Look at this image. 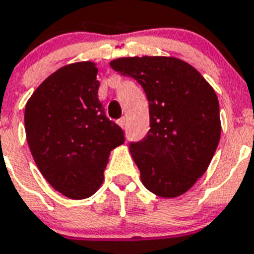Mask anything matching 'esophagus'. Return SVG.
<instances>
[{
    "mask_svg": "<svg viewBox=\"0 0 254 254\" xmlns=\"http://www.w3.org/2000/svg\"><path fill=\"white\" fill-rule=\"evenodd\" d=\"M118 125L121 126V127H122L123 129H125V128H126V119H125V118L118 119Z\"/></svg>",
    "mask_w": 254,
    "mask_h": 254,
    "instance_id": "esophagus-1",
    "label": "esophagus"
}]
</instances>
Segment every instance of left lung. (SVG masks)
I'll list each match as a JSON object with an SVG mask.
<instances>
[{"mask_svg":"<svg viewBox=\"0 0 254 254\" xmlns=\"http://www.w3.org/2000/svg\"><path fill=\"white\" fill-rule=\"evenodd\" d=\"M110 66L135 79L149 101V131L129 142L142 184L165 198L186 193L204 175L221 137L214 89L174 57L118 58Z\"/></svg>","mask_w":254,"mask_h":254,"instance_id":"left-lung-1","label":"left lung"}]
</instances>
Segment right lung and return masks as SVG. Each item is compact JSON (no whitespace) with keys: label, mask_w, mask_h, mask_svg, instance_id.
Instances as JSON below:
<instances>
[{"label":"right lung","mask_w":254,"mask_h":254,"mask_svg":"<svg viewBox=\"0 0 254 254\" xmlns=\"http://www.w3.org/2000/svg\"><path fill=\"white\" fill-rule=\"evenodd\" d=\"M98 68L93 62L61 67L33 92L24 126L40 173L72 200L96 192L109 154L125 142V132L105 115L98 100Z\"/></svg>","instance_id":"obj_1"}]
</instances>
